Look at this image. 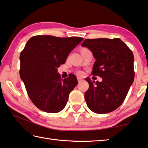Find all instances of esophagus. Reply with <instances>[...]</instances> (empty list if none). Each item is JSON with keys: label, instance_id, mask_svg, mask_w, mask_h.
Here are the masks:
<instances>
[{"label": "esophagus", "instance_id": "esophagus-1", "mask_svg": "<svg viewBox=\"0 0 148 148\" xmlns=\"http://www.w3.org/2000/svg\"><path fill=\"white\" fill-rule=\"evenodd\" d=\"M83 79L81 78V77H77V81H78V83H80V82H82L83 81Z\"/></svg>", "mask_w": 148, "mask_h": 148}]
</instances>
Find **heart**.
Instances as JSON below:
<instances>
[{
  "label": "heart",
  "instance_id": "heart-1",
  "mask_svg": "<svg viewBox=\"0 0 148 148\" xmlns=\"http://www.w3.org/2000/svg\"><path fill=\"white\" fill-rule=\"evenodd\" d=\"M86 49V48H82V49ZM77 74H78V75H79V76H82V75L84 74V72H82V71H77Z\"/></svg>",
  "mask_w": 148,
  "mask_h": 148
}]
</instances>
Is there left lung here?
<instances>
[{
  "mask_svg": "<svg viewBox=\"0 0 148 148\" xmlns=\"http://www.w3.org/2000/svg\"><path fill=\"white\" fill-rule=\"evenodd\" d=\"M82 46L91 50L96 59L92 75L102 78L101 82L86 78L89 85L85 92L87 106L99 114L113 112L123 102L133 83V53L119 38L86 39Z\"/></svg>",
  "mask_w": 148,
  "mask_h": 148,
  "instance_id": "obj_1",
  "label": "left lung"
}]
</instances>
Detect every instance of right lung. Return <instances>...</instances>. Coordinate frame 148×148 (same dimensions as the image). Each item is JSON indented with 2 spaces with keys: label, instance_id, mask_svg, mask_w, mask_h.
<instances>
[{
  "label": "right lung",
  "instance_id": "1",
  "mask_svg": "<svg viewBox=\"0 0 148 148\" xmlns=\"http://www.w3.org/2000/svg\"><path fill=\"white\" fill-rule=\"evenodd\" d=\"M84 38L49 35L31 37L20 53L19 75L30 99L38 109L57 113L66 106L70 92L77 84L75 75L62 79L57 68Z\"/></svg>",
  "mask_w": 148,
  "mask_h": 148
}]
</instances>
